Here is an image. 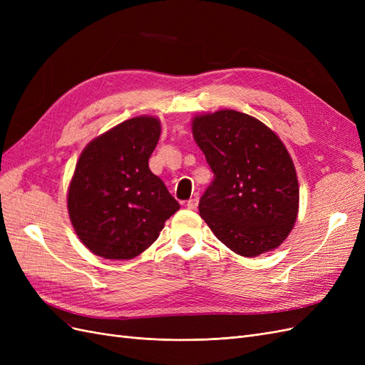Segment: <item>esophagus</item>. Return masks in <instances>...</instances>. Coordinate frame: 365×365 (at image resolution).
I'll use <instances>...</instances> for the list:
<instances>
[{"label":"esophagus","mask_w":365,"mask_h":365,"mask_svg":"<svg viewBox=\"0 0 365 365\" xmlns=\"http://www.w3.org/2000/svg\"><path fill=\"white\" fill-rule=\"evenodd\" d=\"M197 207V197H192V200L187 201V208L189 210H196Z\"/></svg>","instance_id":"esophagus-1"}]
</instances>
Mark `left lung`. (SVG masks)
Wrapping results in <instances>:
<instances>
[{
	"mask_svg": "<svg viewBox=\"0 0 365 365\" xmlns=\"http://www.w3.org/2000/svg\"><path fill=\"white\" fill-rule=\"evenodd\" d=\"M192 129L213 172L197 205L210 230L245 257L277 248L298 213L295 168L280 138L233 109L196 117Z\"/></svg>",
	"mask_w": 365,
	"mask_h": 365,
	"instance_id": "obj_1",
	"label": "left lung"
}]
</instances>
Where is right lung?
Here are the masks:
<instances>
[{
	"label": "right lung",
	"instance_id": "obj_1",
	"mask_svg": "<svg viewBox=\"0 0 365 365\" xmlns=\"http://www.w3.org/2000/svg\"><path fill=\"white\" fill-rule=\"evenodd\" d=\"M161 134L153 117H134L93 140L77 161L68 212L83 245L105 259L148 250L180 204L149 169Z\"/></svg>",
	"mask_w": 365,
	"mask_h": 365
}]
</instances>
